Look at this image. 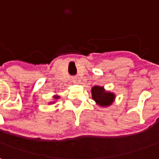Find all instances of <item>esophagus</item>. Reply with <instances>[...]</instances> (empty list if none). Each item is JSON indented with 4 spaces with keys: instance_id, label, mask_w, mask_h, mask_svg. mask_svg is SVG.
Masks as SVG:
<instances>
[{
    "instance_id": "obj_1",
    "label": "esophagus",
    "mask_w": 159,
    "mask_h": 159,
    "mask_svg": "<svg viewBox=\"0 0 159 159\" xmlns=\"http://www.w3.org/2000/svg\"><path fill=\"white\" fill-rule=\"evenodd\" d=\"M72 81H73V83L74 84H80V78L78 77V76H74V77H72Z\"/></svg>"
}]
</instances>
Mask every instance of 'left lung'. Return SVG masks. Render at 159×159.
<instances>
[{"mask_svg":"<svg viewBox=\"0 0 159 159\" xmlns=\"http://www.w3.org/2000/svg\"><path fill=\"white\" fill-rule=\"evenodd\" d=\"M91 96L93 100H95L98 105L100 107H109L112 105L115 99V95L112 92L106 91L104 87L101 86H94L91 89Z\"/></svg>","mask_w":159,"mask_h":159,"instance_id":"left-lung-1","label":"left lung"}]
</instances>
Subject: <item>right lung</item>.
<instances>
[{"mask_svg":"<svg viewBox=\"0 0 159 159\" xmlns=\"http://www.w3.org/2000/svg\"><path fill=\"white\" fill-rule=\"evenodd\" d=\"M53 98H54L55 99H58V98H59L60 97H59V96H53Z\"/></svg>","mask_w":159,"mask_h":159,"instance_id":"right-lung-1","label":"right lung"}]
</instances>
